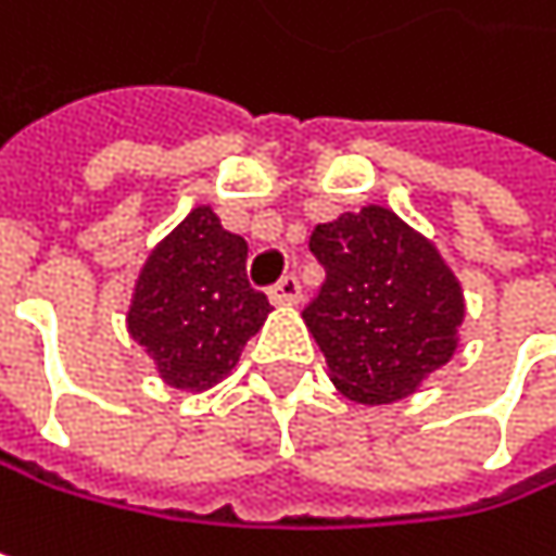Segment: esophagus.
<instances>
[{
	"mask_svg": "<svg viewBox=\"0 0 556 556\" xmlns=\"http://www.w3.org/2000/svg\"><path fill=\"white\" fill-rule=\"evenodd\" d=\"M299 295H302V289H299V279L295 277H282L277 286H270V302L274 305H295Z\"/></svg>",
	"mask_w": 556,
	"mask_h": 556,
	"instance_id": "obj_1",
	"label": "esophagus"
}]
</instances>
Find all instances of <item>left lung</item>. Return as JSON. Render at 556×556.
Returning a JSON list of instances; mask_svg holds the SVG:
<instances>
[{
    "label": "left lung",
    "mask_w": 556,
    "mask_h": 556,
    "mask_svg": "<svg viewBox=\"0 0 556 556\" xmlns=\"http://www.w3.org/2000/svg\"><path fill=\"white\" fill-rule=\"evenodd\" d=\"M308 251L325 282L302 318L341 395L387 405L454 357L464 289L438 248L392 208L367 205L315 225Z\"/></svg>",
    "instance_id": "8db88e82"
}]
</instances>
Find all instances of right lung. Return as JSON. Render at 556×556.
<instances>
[{
	"mask_svg": "<svg viewBox=\"0 0 556 556\" xmlns=\"http://www.w3.org/2000/svg\"><path fill=\"white\" fill-rule=\"evenodd\" d=\"M244 238L222 228L208 205L192 208L141 267L128 334L151 354L167 387L202 392L222 383L270 315L251 289Z\"/></svg>",
	"mask_w": 556,
	"mask_h": 556,
	"instance_id": "add662e5",
	"label": "right lung"
}]
</instances>
